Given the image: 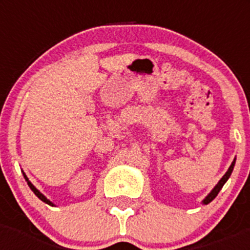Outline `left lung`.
<instances>
[{
    "label": "left lung",
    "instance_id": "1",
    "mask_svg": "<svg viewBox=\"0 0 250 250\" xmlns=\"http://www.w3.org/2000/svg\"><path fill=\"white\" fill-rule=\"evenodd\" d=\"M234 165H235V159H234L233 160V163H231V165L230 167H229V169L227 170V173L224 174V175H223V178L220 179L219 182H218V184L215 185V187L213 188V189H211V191L209 194H208L207 196H205L204 199H203V204L204 205H207V204H209V203L211 202V200H214L215 199V196L218 195V193H219L220 190H222V188L224 187V184L227 182H228V179L230 178V175H231V173H233V169H234Z\"/></svg>",
    "mask_w": 250,
    "mask_h": 250
}]
</instances>
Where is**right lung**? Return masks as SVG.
<instances>
[{
	"mask_svg": "<svg viewBox=\"0 0 250 250\" xmlns=\"http://www.w3.org/2000/svg\"><path fill=\"white\" fill-rule=\"evenodd\" d=\"M22 174H23V178H25V180H26V182H27V185H28V187H30L31 190H32V191H34V193H35V195H36L40 200H42L43 203H46V204L51 205V207H55L54 203L51 202V200H48L47 198H46V196L43 195V194L41 193V191H40L39 189H37V188L35 187V185L30 182V180H28V178H27V176H26V174L23 173V171H22Z\"/></svg>",
	"mask_w": 250,
	"mask_h": 250,
	"instance_id": "obj_1",
	"label": "right lung"
}]
</instances>
